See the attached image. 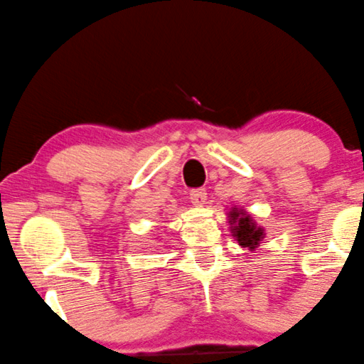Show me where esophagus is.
I'll list each match as a JSON object with an SVG mask.
<instances>
[{
  "instance_id": "34e87169",
  "label": "esophagus",
  "mask_w": 364,
  "mask_h": 364,
  "mask_svg": "<svg viewBox=\"0 0 364 364\" xmlns=\"http://www.w3.org/2000/svg\"><path fill=\"white\" fill-rule=\"evenodd\" d=\"M190 198H192V202H195L197 205H204L205 200H208V192H205L204 188L192 190V192H190Z\"/></svg>"
}]
</instances>
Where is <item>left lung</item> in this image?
Segmentation results:
<instances>
[{
    "label": "left lung",
    "mask_w": 364,
    "mask_h": 364,
    "mask_svg": "<svg viewBox=\"0 0 364 364\" xmlns=\"http://www.w3.org/2000/svg\"><path fill=\"white\" fill-rule=\"evenodd\" d=\"M228 223H230L232 237L239 242L240 247L255 251L265 239L263 227H258V223L244 209L232 208L228 211Z\"/></svg>",
    "instance_id": "obj_1"
}]
</instances>
